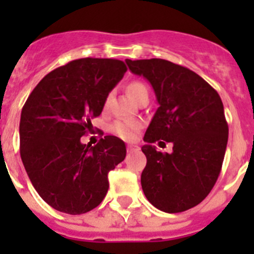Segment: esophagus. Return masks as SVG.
I'll use <instances>...</instances> for the list:
<instances>
[{"instance_id": "obj_1", "label": "esophagus", "mask_w": 254, "mask_h": 254, "mask_svg": "<svg viewBox=\"0 0 254 254\" xmlns=\"http://www.w3.org/2000/svg\"><path fill=\"white\" fill-rule=\"evenodd\" d=\"M140 150V147L137 146V145H133V143H129L128 146H127V151L128 152H134V151H138Z\"/></svg>"}]
</instances>
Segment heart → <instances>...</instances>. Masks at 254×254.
<instances>
[{
  "instance_id": "heart-1",
  "label": "heart",
  "mask_w": 254,
  "mask_h": 254,
  "mask_svg": "<svg viewBox=\"0 0 254 254\" xmlns=\"http://www.w3.org/2000/svg\"><path fill=\"white\" fill-rule=\"evenodd\" d=\"M126 91L131 96L133 100H138L142 95H149V91H147L146 85L142 84L141 81H131L127 86H126ZM108 103H109V98H107L104 105L107 107ZM141 125L140 122H136V121H117L116 123L112 127V131L118 136V137L123 138L126 141H132L137 132L140 131Z\"/></svg>"
}]
</instances>
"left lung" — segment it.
<instances>
[{"mask_svg":"<svg viewBox=\"0 0 254 254\" xmlns=\"http://www.w3.org/2000/svg\"><path fill=\"white\" fill-rule=\"evenodd\" d=\"M126 64L131 72L149 80L159 103L143 137V193L168 214L190 210L207 197L223 167L229 134L223 102L187 67L160 58ZM159 139L173 143L170 154L152 146Z\"/></svg>","mask_w":254,"mask_h":254,"instance_id":"left-lung-1","label":"left lung"}]
</instances>
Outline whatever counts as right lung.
Returning <instances> with one entry per match:
<instances>
[{
    "label": "right lung",
    "mask_w": 254,
    "mask_h": 254,
    "mask_svg": "<svg viewBox=\"0 0 254 254\" xmlns=\"http://www.w3.org/2000/svg\"><path fill=\"white\" fill-rule=\"evenodd\" d=\"M126 71L120 60L71 61L44 76L22 107V164L35 190L55 210L80 215L100 205L109 188L108 173L125 160L126 145L116 136H104L95 146L80 138Z\"/></svg>",
    "instance_id": "right-lung-1"
}]
</instances>
